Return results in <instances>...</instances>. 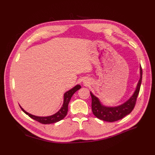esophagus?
I'll return each mask as SVG.
<instances>
[{"instance_id":"esophagus-1","label":"esophagus","mask_w":155,"mask_h":155,"mask_svg":"<svg viewBox=\"0 0 155 155\" xmlns=\"http://www.w3.org/2000/svg\"><path fill=\"white\" fill-rule=\"evenodd\" d=\"M84 84H85V85H88V82H87V81H84Z\"/></svg>"}]
</instances>
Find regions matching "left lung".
Wrapping results in <instances>:
<instances>
[{"instance_id": "1", "label": "left lung", "mask_w": 155, "mask_h": 155, "mask_svg": "<svg viewBox=\"0 0 155 155\" xmlns=\"http://www.w3.org/2000/svg\"><path fill=\"white\" fill-rule=\"evenodd\" d=\"M140 79L133 94L127 100L120 105L108 107L103 105L99 98L94 95L92 92H91L92 97V110L94 116L100 120L108 121V122H113V121L122 119L124 117L130 114L135 106L136 101L139 94L140 86H141L142 79V69L141 65L140 66Z\"/></svg>"}]
</instances>
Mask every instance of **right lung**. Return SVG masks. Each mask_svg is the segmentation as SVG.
I'll use <instances>...</instances> for the list:
<instances>
[{"instance_id":"1","label":"right lung","mask_w":155,"mask_h":155,"mask_svg":"<svg viewBox=\"0 0 155 155\" xmlns=\"http://www.w3.org/2000/svg\"><path fill=\"white\" fill-rule=\"evenodd\" d=\"M80 88H81V85H77L75 87H74L73 88H72L70 90L65 92L64 94L63 104L61 108V109L56 112V113H55L53 115L48 116H37L28 113V112H27L26 110L23 109L20 105L19 106L21 107L22 110L24 112L25 114L28 115L31 118L39 121V122H40L41 124H50L56 123L58 122V121L63 120L64 117L67 116V112H68V105L70 101V99H71V97L73 96L74 94Z\"/></svg>"}]
</instances>
